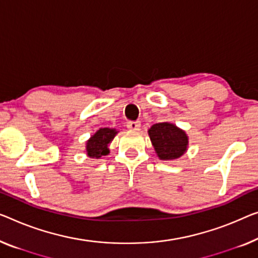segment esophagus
<instances>
[{"instance_id":"esophagus-1","label":"esophagus","mask_w":258,"mask_h":258,"mask_svg":"<svg viewBox=\"0 0 258 258\" xmlns=\"http://www.w3.org/2000/svg\"><path fill=\"white\" fill-rule=\"evenodd\" d=\"M126 126H127V128L130 131H139L141 127V122L140 121H128Z\"/></svg>"}]
</instances>
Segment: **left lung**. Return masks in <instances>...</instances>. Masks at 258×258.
I'll return each mask as SVG.
<instances>
[{"label":"left lung","mask_w":258,"mask_h":258,"mask_svg":"<svg viewBox=\"0 0 258 258\" xmlns=\"http://www.w3.org/2000/svg\"><path fill=\"white\" fill-rule=\"evenodd\" d=\"M149 139L157 157L162 161H174L186 153L189 137L172 122H159L148 130Z\"/></svg>","instance_id":"8db88e82"}]
</instances>
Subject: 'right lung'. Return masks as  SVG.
<instances>
[{"mask_svg": "<svg viewBox=\"0 0 258 258\" xmlns=\"http://www.w3.org/2000/svg\"><path fill=\"white\" fill-rule=\"evenodd\" d=\"M119 131L116 128H99L86 142V152L90 159H101L110 153L109 145L112 142Z\"/></svg>", "mask_w": 258, "mask_h": 258, "instance_id": "obj_1", "label": "right lung"}]
</instances>
